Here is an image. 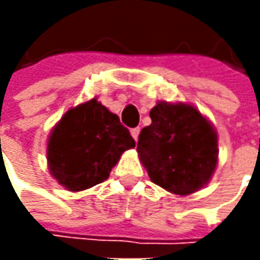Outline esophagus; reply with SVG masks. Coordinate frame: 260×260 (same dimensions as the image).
<instances>
[{
    "label": "esophagus",
    "mask_w": 260,
    "mask_h": 260,
    "mask_svg": "<svg viewBox=\"0 0 260 260\" xmlns=\"http://www.w3.org/2000/svg\"><path fill=\"white\" fill-rule=\"evenodd\" d=\"M130 133H132V136H133V139L137 142V140H139V135H140V127H135V128H132V130H130Z\"/></svg>",
    "instance_id": "esophagus-1"
}]
</instances>
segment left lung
Returning <instances> with one entry per match:
<instances>
[{"label":"left lung","mask_w":260,"mask_h":260,"mask_svg":"<svg viewBox=\"0 0 260 260\" xmlns=\"http://www.w3.org/2000/svg\"><path fill=\"white\" fill-rule=\"evenodd\" d=\"M137 153L150 181L176 195L203 188L214 174L218 157L217 132L189 104L157 103L150 110Z\"/></svg>","instance_id":"left-lung-1"}]
</instances>
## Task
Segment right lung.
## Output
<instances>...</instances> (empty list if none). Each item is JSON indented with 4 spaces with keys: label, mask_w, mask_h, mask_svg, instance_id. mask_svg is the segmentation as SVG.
I'll use <instances>...</instances> for the list:
<instances>
[{
    "label": "right lung",
    "mask_w": 260,
    "mask_h": 260,
    "mask_svg": "<svg viewBox=\"0 0 260 260\" xmlns=\"http://www.w3.org/2000/svg\"><path fill=\"white\" fill-rule=\"evenodd\" d=\"M135 139L118 115L95 98L71 108L47 140L50 174L69 191H84L104 182Z\"/></svg>",
    "instance_id": "add662e5"
}]
</instances>
